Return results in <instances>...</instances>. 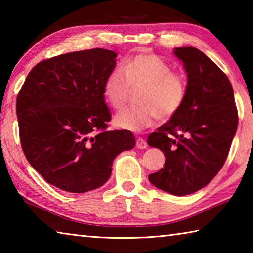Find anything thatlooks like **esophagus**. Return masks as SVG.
Wrapping results in <instances>:
<instances>
[{
    "instance_id": "esophagus-1",
    "label": "esophagus",
    "mask_w": 253,
    "mask_h": 253,
    "mask_svg": "<svg viewBox=\"0 0 253 253\" xmlns=\"http://www.w3.org/2000/svg\"><path fill=\"white\" fill-rule=\"evenodd\" d=\"M136 147L139 149H145L147 147V143L145 142V139H143L142 137H138V138L136 139Z\"/></svg>"
}]
</instances>
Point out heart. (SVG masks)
<instances>
[{"instance_id":"b5f03b06","label":"heart","mask_w":253,"mask_h":253,"mask_svg":"<svg viewBox=\"0 0 253 253\" xmlns=\"http://www.w3.org/2000/svg\"><path fill=\"white\" fill-rule=\"evenodd\" d=\"M139 104L122 111L115 117V125L122 129L140 131L152 127L158 116H174L185 99L186 84L183 77L172 71L168 62L155 54L142 53L126 60L122 68L110 71L104 93L115 109L125 107L129 89L142 87Z\"/></svg>"}]
</instances>
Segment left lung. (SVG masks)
I'll return each instance as SVG.
<instances>
[{"instance_id": "obj_1", "label": "left lung", "mask_w": 253, "mask_h": 253, "mask_svg": "<svg viewBox=\"0 0 253 253\" xmlns=\"http://www.w3.org/2000/svg\"><path fill=\"white\" fill-rule=\"evenodd\" d=\"M187 74L183 105L148 136L165 155L164 168L148 175L154 186L173 195L201 190L225 163L238 128L233 88L226 75L202 51L175 48Z\"/></svg>"}]
</instances>
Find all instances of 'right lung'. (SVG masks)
Wrapping results in <instances>:
<instances>
[{
	"instance_id": "right-lung-1",
	"label": "right lung",
	"mask_w": 253,
	"mask_h": 253,
	"mask_svg": "<svg viewBox=\"0 0 253 253\" xmlns=\"http://www.w3.org/2000/svg\"><path fill=\"white\" fill-rule=\"evenodd\" d=\"M116 57L96 48L43 60L16 98L24 155L60 190L84 193L104 185L115 157L135 146L130 131L106 130L111 117L104 88Z\"/></svg>"
}]
</instances>
